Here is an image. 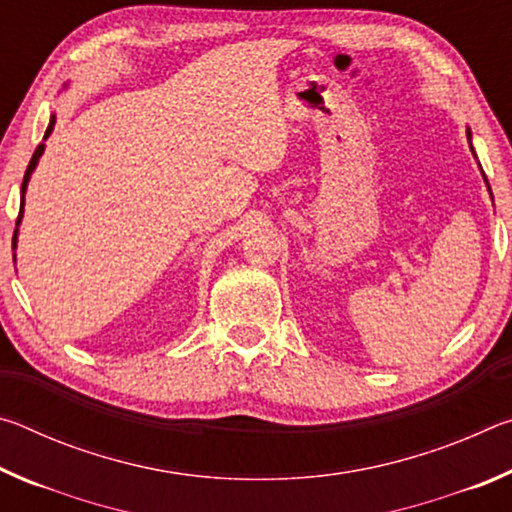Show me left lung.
<instances>
[{"label":"left lung","instance_id":"8db88e82","mask_svg":"<svg viewBox=\"0 0 512 512\" xmlns=\"http://www.w3.org/2000/svg\"><path fill=\"white\" fill-rule=\"evenodd\" d=\"M467 137H470V133H467ZM485 183H488V180H485Z\"/></svg>","mask_w":512,"mask_h":512}]
</instances>
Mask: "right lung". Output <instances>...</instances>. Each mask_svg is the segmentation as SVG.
I'll use <instances>...</instances> for the list:
<instances>
[{
    "label": "right lung",
    "mask_w": 512,
    "mask_h": 512,
    "mask_svg": "<svg viewBox=\"0 0 512 512\" xmlns=\"http://www.w3.org/2000/svg\"><path fill=\"white\" fill-rule=\"evenodd\" d=\"M51 128H54V117H51V124H49V128H47L45 137H49ZM42 151H45V144H38V149L33 151V158H31V162H29L27 173H24V180H22V201H20V214H17V225H20V221H22V212H24V192H27V183H29V178H31V171L36 169V164H38V158L42 155ZM15 237H17V230H15V235H13V248H15Z\"/></svg>",
    "instance_id": "add662e5"
}]
</instances>
